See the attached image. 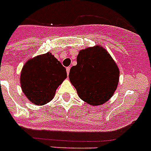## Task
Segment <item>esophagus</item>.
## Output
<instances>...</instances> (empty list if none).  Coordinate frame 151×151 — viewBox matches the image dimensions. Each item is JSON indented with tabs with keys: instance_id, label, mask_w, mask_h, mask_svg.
<instances>
[{
	"instance_id": "esophagus-1",
	"label": "esophagus",
	"mask_w": 151,
	"mask_h": 151,
	"mask_svg": "<svg viewBox=\"0 0 151 151\" xmlns=\"http://www.w3.org/2000/svg\"><path fill=\"white\" fill-rule=\"evenodd\" d=\"M66 70H67V73H68V75L70 73V67H68V68H66Z\"/></svg>"
}]
</instances>
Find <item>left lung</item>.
I'll list each match as a JSON object with an SVG mask.
<instances>
[{
  "label": "left lung",
  "mask_w": 151,
  "mask_h": 151,
  "mask_svg": "<svg viewBox=\"0 0 151 151\" xmlns=\"http://www.w3.org/2000/svg\"><path fill=\"white\" fill-rule=\"evenodd\" d=\"M119 74L118 67L110 54L103 47L96 45L80 50L69 79L81 99L91 106H100L114 95Z\"/></svg>",
  "instance_id": "1"
}]
</instances>
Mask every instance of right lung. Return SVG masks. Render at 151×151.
Listing matches in <instances>:
<instances>
[{
  "mask_svg": "<svg viewBox=\"0 0 151 151\" xmlns=\"http://www.w3.org/2000/svg\"><path fill=\"white\" fill-rule=\"evenodd\" d=\"M67 78L64 67L51 53L30 58L21 70V89L35 105L46 104L54 97L57 88Z\"/></svg>",
  "mask_w": 151,
  "mask_h": 151,
  "instance_id": "add662e5",
  "label": "right lung"
}]
</instances>
